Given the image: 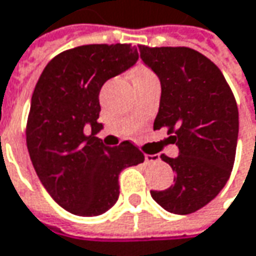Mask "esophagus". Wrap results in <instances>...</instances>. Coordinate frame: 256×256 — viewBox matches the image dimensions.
Masks as SVG:
<instances>
[{"mask_svg": "<svg viewBox=\"0 0 256 256\" xmlns=\"http://www.w3.org/2000/svg\"><path fill=\"white\" fill-rule=\"evenodd\" d=\"M145 161L146 162H158L160 156L156 154H145Z\"/></svg>", "mask_w": 256, "mask_h": 256, "instance_id": "1", "label": "esophagus"}]
</instances>
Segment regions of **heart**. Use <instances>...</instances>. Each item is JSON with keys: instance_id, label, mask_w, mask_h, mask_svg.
Returning a JSON list of instances; mask_svg holds the SVG:
<instances>
[{"instance_id": "b5f03b06", "label": "heart", "mask_w": 256, "mask_h": 256, "mask_svg": "<svg viewBox=\"0 0 256 256\" xmlns=\"http://www.w3.org/2000/svg\"><path fill=\"white\" fill-rule=\"evenodd\" d=\"M134 84H138V82H145V81H151V80H156V76L154 74L152 71L146 66H138L135 68L132 74Z\"/></svg>"}]
</instances>
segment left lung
<instances>
[{
	"label": "left lung",
	"instance_id": "8db88e82",
	"mask_svg": "<svg viewBox=\"0 0 256 256\" xmlns=\"http://www.w3.org/2000/svg\"><path fill=\"white\" fill-rule=\"evenodd\" d=\"M141 60L161 81L154 130L166 128L180 150L161 160L174 184L151 196L164 210L186 215L211 202L230 180L238 141V106L221 70L188 46L138 45Z\"/></svg>",
	"mask_w": 256,
	"mask_h": 256
}]
</instances>
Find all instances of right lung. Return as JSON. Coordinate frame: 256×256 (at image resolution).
<instances>
[{
	"label": "right lung",
	"instance_id": "add662e5",
	"mask_svg": "<svg viewBox=\"0 0 256 256\" xmlns=\"http://www.w3.org/2000/svg\"><path fill=\"white\" fill-rule=\"evenodd\" d=\"M136 60L131 44L75 46L54 56L35 85L25 130L30 158L46 192L74 215L111 210L120 196V172L145 160L130 141L111 148L95 136L102 128V85Z\"/></svg>",
	"mask_w": 256,
	"mask_h": 256
}]
</instances>
